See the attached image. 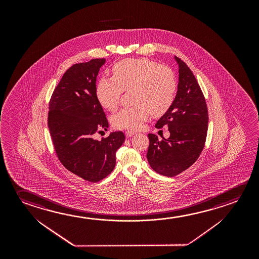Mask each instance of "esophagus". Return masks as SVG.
I'll list each match as a JSON object with an SVG mask.
<instances>
[{
    "instance_id": "34e87169",
    "label": "esophagus",
    "mask_w": 259,
    "mask_h": 259,
    "mask_svg": "<svg viewBox=\"0 0 259 259\" xmlns=\"http://www.w3.org/2000/svg\"><path fill=\"white\" fill-rule=\"evenodd\" d=\"M136 132L133 131V130H127V131H125V136H127V137H131V136L136 135Z\"/></svg>"
}]
</instances>
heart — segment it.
Wrapping results in <instances>:
<instances>
[{"label":"heart","mask_w":259,"mask_h":259,"mask_svg":"<svg viewBox=\"0 0 259 259\" xmlns=\"http://www.w3.org/2000/svg\"><path fill=\"white\" fill-rule=\"evenodd\" d=\"M132 90V102L112 117L119 129H139L153 115L161 116L174 104L177 78L174 70L148 59H127L115 64L113 77L103 76L97 85V97L105 108H117L123 91Z\"/></svg>","instance_id":"b5f03b06"}]
</instances>
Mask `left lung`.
<instances>
[{
  "instance_id": "1",
  "label": "left lung",
  "mask_w": 259,
  "mask_h": 259,
  "mask_svg": "<svg viewBox=\"0 0 259 259\" xmlns=\"http://www.w3.org/2000/svg\"><path fill=\"white\" fill-rule=\"evenodd\" d=\"M179 65L178 90L174 104L157 121L168 126L170 137L161 141L149 134L147 160L157 174L174 177L191 167L202 152L208 133V107L199 83L184 61Z\"/></svg>"
}]
</instances>
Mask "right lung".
<instances>
[{"mask_svg":"<svg viewBox=\"0 0 259 259\" xmlns=\"http://www.w3.org/2000/svg\"><path fill=\"white\" fill-rule=\"evenodd\" d=\"M106 62L94 59L73 65L64 73L49 104L48 126L57 156L67 170L90 183L106 178L115 166L123 132L102 140L93 135L107 130L108 121L97 97V76Z\"/></svg>","mask_w":259,"mask_h":259,"instance_id":"right-lung-1","label":"right lung"}]
</instances>
